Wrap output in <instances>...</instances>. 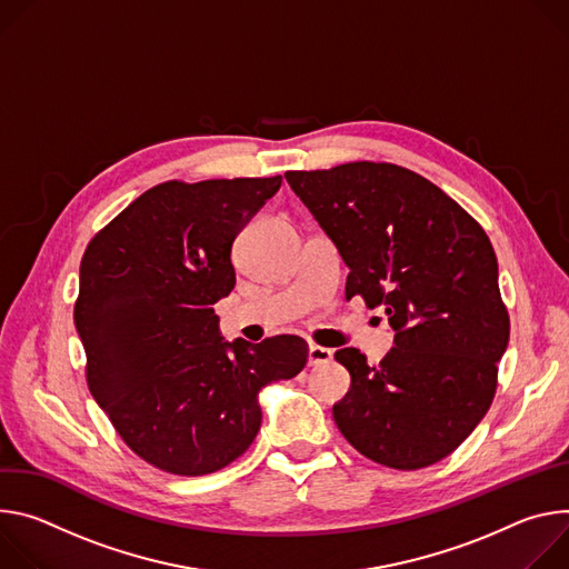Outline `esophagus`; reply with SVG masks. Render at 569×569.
<instances>
[{
    "label": "esophagus",
    "mask_w": 569,
    "mask_h": 569,
    "mask_svg": "<svg viewBox=\"0 0 569 569\" xmlns=\"http://www.w3.org/2000/svg\"><path fill=\"white\" fill-rule=\"evenodd\" d=\"M332 361V350L311 343L309 346V366H321V363H330Z\"/></svg>",
    "instance_id": "34e87169"
}]
</instances>
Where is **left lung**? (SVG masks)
<instances>
[{
  "label": "left lung",
  "mask_w": 569,
  "mask_h": 569,
  "mask_svg": "<svg viewBox=\"0 0 569 569\" xmlns=\"http://www.w3.org/2000/svg\"><path fill=\"white\" fill-rule=\"evenodd\" d=\"M284 178L350 269L346 300L382 307L396 330L380 366L357 348L335 355L352 380L332 409L339 431L387 468L446 459L490 409L511 335L486 230L443 189L393 162Z\"/></svg>",
  "instance_id": "8db88e82"
}]
</instances>
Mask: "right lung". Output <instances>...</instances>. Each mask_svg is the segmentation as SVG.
<instances>
[{
  "label": "right lung",
  "instance_id": "right-lung-1",
  "mask_svg": "<svg viewBox=\"0 0 569 569\" xmlns=\"http://www.w3.org/2000/svg\"><path fill=\"white\" fill-rule=\"evenodd\" d=\"M282 176L160 182L88 243L74 323L86 382L140 459L180 477L239 459L262 422L258 393L296 377L305 339L223 343L214 302L234 287L241 226Z\"/></svg>",
  "mask_w": 569,
  "mask_h": 569
}]
</instances>
